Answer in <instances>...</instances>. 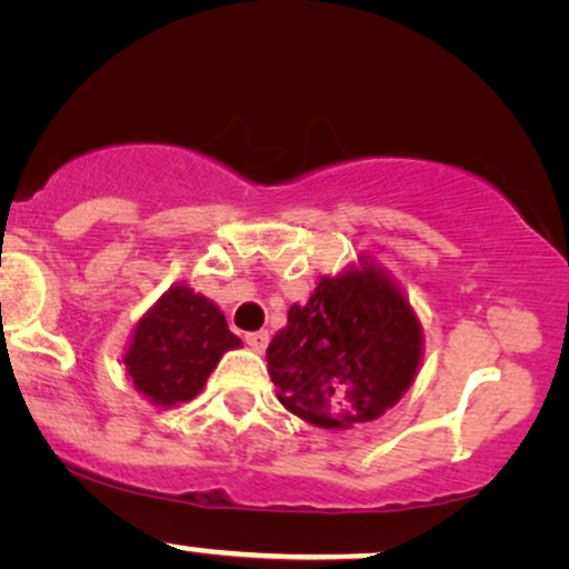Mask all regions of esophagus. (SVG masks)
Listing matches in <instances>:
<instances>
[{"label":"esophagus","mask_w":569,"mask_h":569,"mask_svg":"<svg viewBox=\"0 0 569 569\" xmlns=\"http://www.w3.org/2000/svg\"><path fill=\"white\" fill-rule=\"evenodd\" d=\"M269 331H251L246 333V345L253 349V352H263L269 347Z\"/></svg>","instance_id":"34e87169"}]
</instances>
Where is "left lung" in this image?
<instances>
[{"label":"left lung","mask_w":569,"mask_h":569,"mask_svg":"<svg viewBox=\"0 0 569 569\" xmlns=\"http://www.w3.org/2000/svg\"><path fill=\"white\" fill-rule=\"evenodd\" d=\"M422 329L403 295L372 267L323 277L308 306H292L267 349L279 401L310 425L372 422L407 393Z\"/></svg>","instance_id":"8db88e82"}]
</instances>
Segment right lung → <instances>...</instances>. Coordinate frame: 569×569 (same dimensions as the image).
<instances>
[{"label": "right lung", "mask_w": 569, "mask_h": 569, "mask_svg": "<svg viewBox=\"0 0 569 569\" xmlns=\"http://www.w3.org/2000/svg\"><path fill=\"white\" fill-rule=\"evenodd\" d=\"M236 347L240 339L214 302L181 284L137 323L123 365L139 393L158 407H176L191 401L220 357Z\"/></svg>", "instance_id": "right-lung-1"}]
</instances>
